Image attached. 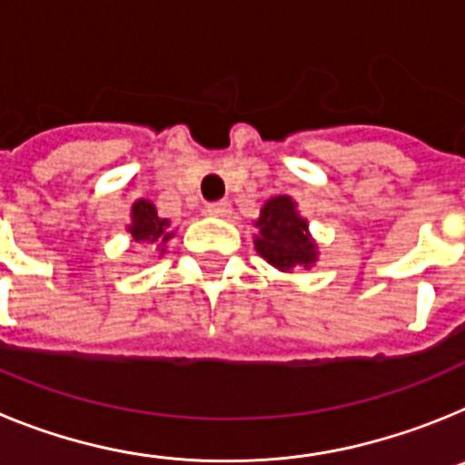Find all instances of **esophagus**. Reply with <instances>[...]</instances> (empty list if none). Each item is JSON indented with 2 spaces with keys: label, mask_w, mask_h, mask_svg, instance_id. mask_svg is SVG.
I'll list each match as a JSON object with an SVG mask.
<instances>
[{
  "label": "esophagus",
  "mask_w": 465,
  "mask_h": 465,
  "mask_svg": "<svg viewBox=\"0 0 465 465\" xmlns=\"http://www.w3.org/2000/svg\"><path fill=\"white\" fill-rule=\"evenodd\" d=\"M207 213L209 216H216V219H228L232 209H230L228 203H212L207 204Z\"/></svg>",
  "instance_id": "34e87169"
}]
</instances>
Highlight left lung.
<instances>
[{
	"label": "left lung",
	"mask_w": 465,
	"mask_h": 465,
	"mask_svg": "<svg viewBox=\"0 0 465 465\" xmlns=\"http://www.w3.org/2000/svg\"><path fill=\"white\" fill-rule=\"evenodd\" d=\"M253 225L258 230L253 235L258 256L265 258L279 272H293L295 268L310 270L319 261V244L291 195L270 197Z\"/></svg>",
	"instance_id": "obj_1"
}]
</instances>
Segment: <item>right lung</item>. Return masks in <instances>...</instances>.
<instances>
[{"instance_id":"obj_1","label":"right lung","mask_w":465,"mask_h":465,"mask_svg":"<svg viewBox=\"0 0 465 465\" xmlns=\"http://www.w3.org/2000/svg\"><path fill=\"white\" fill-rule=\"evenodd\" d=\"M127 235L139 244H151L160 256H165L167 242L174 237L170 219H160L151 200H137L130 209V223L125 225Z\"/></svg>"}]
</instances>
